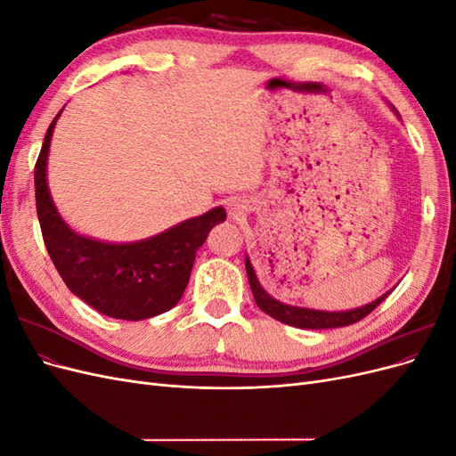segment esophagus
Listing matches in <instances>:
<instances>
[{
	"label": "esophagus",
	"instance_id": "1",
	"mask_svg": "<svg viewBox=\"0 0 456 456\" xmlns=\"http://www.w3.org/2000/svg\"><path fill=\"white\" fill-rule=\"evenodd\" d=\"M241 213V207L240 205H232V215H240Z\"/></svg>",
	"mask_w": 456,
	"mask_h": 456
}]
</instances>
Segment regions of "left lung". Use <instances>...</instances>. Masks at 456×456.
I'll use <instances>...</instances> for the list:
<instances>
[{"mask_svg":"<svg viewBox=\"0 0 456 456\" xmlns=\"http://www.w3.org/2000/svg\"><path fill=\"white\" fill-rule=\"evenodd\" d=\"M245 270H247V278H249L251 291L255 297L256 306L266 312L273 320H278L281 323L293 325L298 329H333V327H346L352 323H357L363 320L365 315H369L372 310H375L380 302L388 297L392 291L382 295L380 298L369 302V305L362 308H354L346 312H322V310H310V308H300V306H291V305H283V302L275 300L270 297L265 289H262L256 273L251 266L249 258L245 256Z\"/></svg>","mask_w":456,"mask_h":456,"instance_id":"left-lung-1","label":"left lung"}]
</instances>
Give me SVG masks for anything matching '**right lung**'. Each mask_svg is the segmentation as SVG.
Here are the masks:
<instances>
[{"label": "right lung", "mask_w": 456, "mask_h": 456, "mask_svg": "<svg viewBox=\"0 0 456 456\" xmlns=\"http://www.w3.org/2000/svg\"><path fill=\"white\" fill-rule=\"evenodd\" d=\"M61 112L45 133L34 171L37 218L54 268L76 297L104 315L139 322L171 310L188 285L196 251L211 228L224 223L226 211L215 207L134 243L79 236L61 218L47 186V156Z\"/></svg>", "instance_id": "right-lung-1"}]
</instances>
